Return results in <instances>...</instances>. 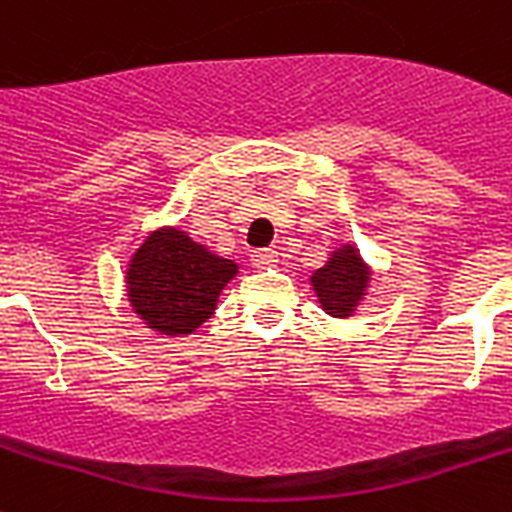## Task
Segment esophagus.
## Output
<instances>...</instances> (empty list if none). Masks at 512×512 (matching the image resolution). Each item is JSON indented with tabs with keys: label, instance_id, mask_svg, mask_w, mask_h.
Segmentation results:
<instances>
[{
	"label": "esophagus",
	"instance_id": "34e87169",
	"mask_svg": "<svg viewBox=\"0 0 512 512\" xmlns=\"http://www.w3.org/2000/svg\"><path fill=\"white\" fill-rule=\"evenodd\" d=\"M276 263H278V252L273 247L255 249V252H252V265H255V268H270V265H276Z\"/></svg>",
	"mask_w": 512,
	"mask_h": 512
}]
</instances>
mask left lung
Masks as SVG:
<instances>
[{
	"mask_svg": "<svg viewBox=\"0 0 512 512\" xmlns=\"http://www.w3.org/2000/svg\"><path fill=\"white\" fill-rule=\"evenodd\" d=\"M369 278L372 273L354 244H343L328 257V263L312 273V286H315L317 302L328 315L351 317L367 294Z\"/></svg>",
	"mask_w": 512,
	"mask_h": 512,
	"instance_id": "8db88e82",
	"label": "left lung"
}]
</instances>
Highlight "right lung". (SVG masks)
I'll use <instances>...</instances> for the list:
<instances>
[{
    "mask_svg": "<svg viewBox=\"0 0 512 512\" xmlns=\"http://www.w3.org/2000/svg\"><path fill=\"white\" fill-rule=\"evenodd\" d=\"M239 273L179 229H161L140 244L127 268V296L140 320L163 336H187L216 309L223 286Z\"/></svg>",
    "mask_w": 512,
    "mask_h": 512,
    "instance_id": "right-lung-1",
    "label": "right lung"
}]
</instances>
